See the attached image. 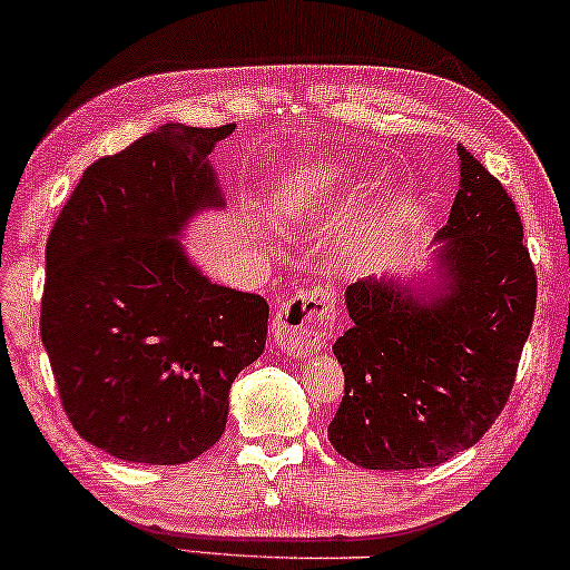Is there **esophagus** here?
<instances>
[{"label": "esophagus", "instance_id": "obj_1", "mask_svg": "<svg viewBox=\"0 0 570 570\" xmlns=\"http://www.w3.org/2000/svg\"><path fill=\"white\" fill-rule=\"evenodd\" d=\"M337 320L335 292L312 286L278 304L271 320V337L288 355H307L333 335Z\"/></svg>", "mask_w": 570, "mask_h": 570}]
</instances>
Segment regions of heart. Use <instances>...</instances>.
<instances>
[{
  "label": "heart",
  "mask_w": 570,
  "mask_h": 570,
  "mask_svg": "<svg viewBox=\"0 0 570 570\" xmlns=\"http://www.w3.org/2000/svg\"><path fill=\"white\" fill-rule=\"evenodd\" d=\"M351 178L345 166L330 164H312L288 174L284 189L276 197V212L284 219H309L330 207L337 199V194L345 189V181Z\"/></svg>",
  "instance_id": "heart-1"
}]
</instances>
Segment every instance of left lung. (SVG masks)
I'll return each instance as SVG.
<instances>
[{
	"instance_id": "obj_1",
	"label": "left lung",
	"mask_w": 570,
	"mask_h": 570,
	"mask_svg": "<svg viewBox=\"0 0 570 570\" xmlns=\"http://www.w3.org/2000/svg\"><path fill=\"white\" fill-rule=\"evenodd\" d=\"M461 189L445 237L448 294L417 304L392 282L347 286L353 327L335 340L345 373L327 438L373 471L430 469L502 414L534 320L538 274L512 197L458 146Z\"/></svg>"
}]
</instances>
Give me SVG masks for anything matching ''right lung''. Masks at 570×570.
I'll use <instances>...</instances> for the list:
<instances>
[{
  "mask_svg": "<svg viewBox=\"0 0 570 570\" xmlns=\"http://www.w3.org/2000/svg\"><path fill=\"white\" fill-rule=\"evenodd\" d=\"M235 125H164L99 158L46 245L40 337L73 430L132 463L178 465L223 438L268 304L209 284L174 235L223 204L207 156Z\"/></svg>",
  "mask_w": 570,
  "mask_h": 570,
  "instance_id": "right-lung-1",
  "label": "right lung"
}]
</instances>
